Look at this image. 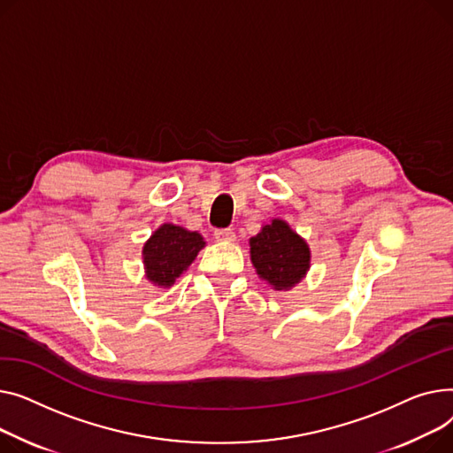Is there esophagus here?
I'll return each mask as SVG.
<instances>
[{
  "label": "esophagus",
  "instance_id": "1",
  "mask_svg": "<svg viewBox=\"0 0 453 453\" xmlns=\"http://www.w3.org/2000/svg\"><path fill=\"white\" fill-rule=\"evenodd\" d=\"M214 235L218 242H225V243H230L235 239V232L232 228H219V230H216Z\"/></svg>",
  "mask_w": 453,
  "mask_h": 453
}]
</instances>
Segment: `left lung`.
<instances>
[{
    "label": "left lung",
    "instance_id": "1",
    "mask_svg": "<svg viewBox=\"0 0 453 453\" xmlns=\"http://www.w3.org/2000/svg\"><path fill=\"white\" fill-rule=\"evenodd\" d=\"M250 259L259 278L278 290H287L305 276L311 252L303 239L285 221L274 219L250 239Z\"/></svg>",
    "mask_w": 453,
    "mask_h": 453
}]
</instances>
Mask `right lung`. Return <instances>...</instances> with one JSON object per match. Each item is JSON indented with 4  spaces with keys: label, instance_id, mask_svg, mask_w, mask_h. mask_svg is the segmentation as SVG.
<instances>
[{
    "label": "right lung",
    "instance_id": "obj_1",
    "mask_svg": "<svg viewBox=\"0 0 453 453\" xmlns=\"http://www.w3.org/2000/svg\"><path fill=\"white\" fill-rule=\"evenodd\" d=\"M203 247L204 242L197 232L163 225L148 239L142 250L148 280L158 287L173 285Z\"/></svg>",
    "mask_w": 453,
    "mask_h": 453
}]
</instances>
